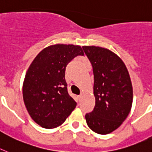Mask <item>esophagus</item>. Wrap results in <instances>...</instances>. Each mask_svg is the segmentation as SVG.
<instances>
[{
    "label": "esophagus",
    "mask_w": 152,
    "mask_h": 152,
    "mask_svg": "<svg viewBox=\"0 0 152 152\" xmlns=\"http://www.w3.org/2000/svg\"><path fill=\"white\" fill-rule=\"evenodd\" d=\"M83 94H80V96H78V99H79V100H80H80H82V99H83Z\"/></svg>",
    "instance_id": "obj_1"
}]
</instances>
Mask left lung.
<instances>
[{
	"mask_svg": "<svg viewBox=\"0 0 152 152\" xmlns=\"http://www.w3.org/2000/svg\"><path fill=\"white\" fill-rule=\"evenodd\" d=\"M94 74L96 105L86 115L89 129L100 134L113 132L132 109L133 89L127 67L118 55L104 47L83 46Z\"/></svg>",
	"mask_w": 152,
	"mask_h": 152,
	"instance_id": "8db88e82",
	"label": "left lung"
}]
</instances>
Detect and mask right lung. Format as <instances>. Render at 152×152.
I'll return each mask as SVG.
<instances>
[{
  "instance_id": "right-lung-1",
  "label": "right lung",
  "mask_w": 152,
  "mask_h": 152,
  "mask_svg": "<svg viewBox=\"0 0 152 152\" xmlns=\"http://www.w3.org/2000/svg\"><path fill=\"white\" fill-rule=\"evenodd\" d=\"M83 56L79 45H50L34 58L23 83V99L28 114L44 129L65 122L76 106L67 92L66 66L76 56Z\"/></svg>"
}]
</instances>
